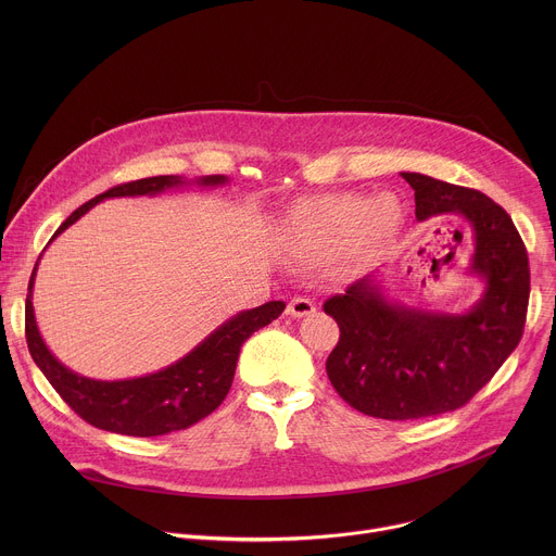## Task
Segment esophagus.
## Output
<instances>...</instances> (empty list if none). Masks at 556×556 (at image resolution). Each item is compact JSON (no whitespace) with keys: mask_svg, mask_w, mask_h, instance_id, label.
<instances>
[{"mask_svg":"<svg viewBox=\"0 0 556 556\" xmlns=\"http://www.w3.org/2000/svg\"><path fill=\"white\" fill-rule=\"evenodd\" d=\"M314 309H316V307H314V301H309V299H305V296H294V299L288 303V307H286V312H288L290 316H309Z\"/></svg>","mask_w":556,"mask_h":556,"instance_id":"obj_1","label":"esophagus"}]
</instances>
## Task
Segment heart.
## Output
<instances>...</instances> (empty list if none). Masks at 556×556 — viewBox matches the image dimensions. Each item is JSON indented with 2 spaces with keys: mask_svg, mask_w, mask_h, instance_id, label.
Returning a JSON list of instances; mask_svg holds the SVG:
<instances>
[{
  "mask_svg": "<svg viewBox=\"0 0 556 556\" xmlns=\"http://www.w3.org/2000/svg\"><path fill=\"white\" fill-rule=\"evenodd\" d=\"M403 208L393 195H319L296 202L281 219V244L301 262L339 253L345 273L361 268L401 228Z\"/></svg>",
  "mask_w": 556,
  "mask_h": 556,
  "instance_id": "1",
  "label": "heart"
}]
</instances>
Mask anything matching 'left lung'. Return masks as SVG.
<instances>
[{
  "mask_svg": "<svg viewBox=\"0 0 556 556\" xmlns=\"http://www.w3.org/2000/svg\"><path fill=\"white\" fill-rule=\"evenodd\" d=\"M416 191V217L462 215L475 240L470 273L486 281L466 314L391 303L371 277L324 303L341 337L326 369L356 412L418 420L464 407L519 345L528 296V253L510 215L489 195L422 174H403Z\"/></svg>",
  "mask_w": 556,
  "mask_h": 556,
  "instance_id": "1",
  "label": "left lung"
}]
</instances>
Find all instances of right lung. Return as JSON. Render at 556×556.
Masks as SVG:
<instances>
[{"label":"right lung","instance_id":"1","mask_svg":"<svg viewBox=\"0 0 556 556\" xmlns=\"http://www.w3.org/2000/svg\"><path fill=\"white\" fill-rule=\"evenodd\" d=\"M185 182L187 180L178 176H155L118 185L84 206H78L59 226L52 240L105 198L155 195ZM195 182L202 187H217L224 185L226 178L206 176ZM35 270L30 275L26 296V341L33 361L76 416H81L97 429L134 438L180 431L213 414L232 384L237 358H240V348L244 341L260 328L273 324L286 307L283 301H268L260 307L235 314L232 319L222 324L185 358L155 374L129 380H94L74 374L46 348L37 330L33 309Z\"/></svg>","mask_w":556,"mask_h":556}]
</instances>
